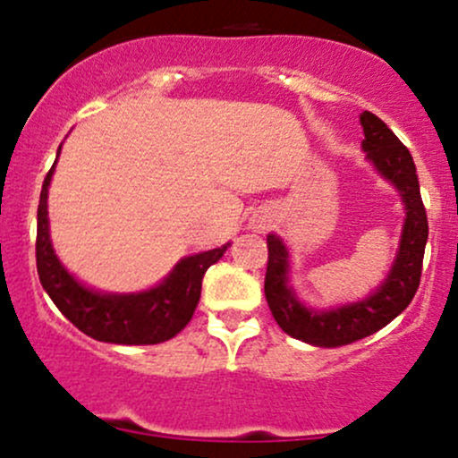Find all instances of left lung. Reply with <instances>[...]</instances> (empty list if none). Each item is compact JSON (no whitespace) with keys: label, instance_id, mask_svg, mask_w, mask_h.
Listing matches in <instances>:
<instances>
[{"label":"left lung","instance_id":"1","mask_svg":"<svg viewBox=\"0 0 458 458\" xmlns=\"http://www.w3.org/2000/svg\"><path fill=\"white\" fill-rule=\"evenodd\" d=\"M366 140L361 141L368 159L377 165L383 176L390 178L401 191L404 202V230L401 251L394 262L390 276L379 291L364 301L351 303L331 312H314L303 308L288 288V254L277 236L269 234V260L265 273V297L273 318L293 338L314 346H343L366 338L386 327L404 308L411 303L422 277L424 247L428 239L427 208L420 196V182L407 146L387 129V124L375 114L360 115Z\"/></svg>","mask_w":458,"mask_h":458}]
</instances>
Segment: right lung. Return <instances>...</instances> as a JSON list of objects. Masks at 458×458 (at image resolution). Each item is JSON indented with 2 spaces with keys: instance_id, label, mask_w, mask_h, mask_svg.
<instances>
[{
  "instance_id": "obj_1",
  "label": "right lung",
  "mask_w": 458,
  "mask_h": 458,
  "mask_svg": "<svg viewBox=\"0 0 458 458\" xmlns=\"http://www.w3.org/2000/svg\"><path fill=\"white\" fill-rule=\"evenodd\" d=\"M54 167L47 172L40 191L36 230V269L47 295L77 329L101 343L159 344L174 338L193 317L204 273L222 259L228 245L181 260L167 280L140 295H101L88 291L77 284L75 277L68 276L49 241L47 191Z\"/></svg>"
}]
</instances>
